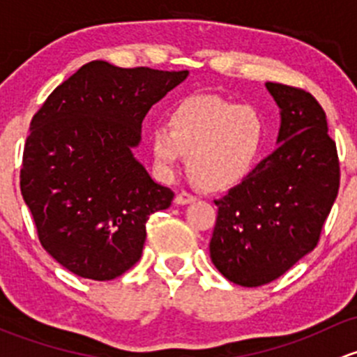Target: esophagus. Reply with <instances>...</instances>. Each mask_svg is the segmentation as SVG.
I'll list each match as a JSON object with an SVG mask.
<instances>
[{"instance_id":"34e87169","label":"esophagus","mask_w":357,"mask_h":357,"mask_svg":"<svg viewBox=\"0 0 357 357\" xmlns=\"http://www.w3.org/2000/svg\"><path fill=\"white\" fill-rule=\"evenodd\" d=\"M197 200V197L193 195V193H190V192H185V190H183L181 193H178V195H176V199H174V202L178 205H186V204H192V202H195Z\"/></svg>"}]
</instances>
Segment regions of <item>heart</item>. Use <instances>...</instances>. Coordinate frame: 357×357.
I'll return each mask as SVG.
<instances>
[{"instance_id":"heart-1","label":"heart","mask_w":357,"mask_h":357,"mask_svg":"<svg viewBox=\"0 0 357 357\" xmlns=\"http://www.w3.org/2000/svg\"><path fill=\"white\" fill-rule=\"evenodd\" d=\"M264 143V121L254 107L219 96L197 95L174 105L167 126L149 132V152L164 178L176 172L183 153L192 178L205 188L236 185L250 172Z\"/></svg>"}]
</instances>
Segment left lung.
<instances>
[{
    "label": "left lung",
    "instance_id": "obj_1",
    "mask_svg": "<svg viewBox=\"0 0 357 357\" xmlns=\"http://www.w3.org/2000/svg\"><path fill=\"white\" fill-rule=\"evenodd\" d=\"M282 109V145L215 200L211 259L225 278L261 287L280 278L319 242L340 186L337 145L311 93L266 82Z\"/></svg>",
    "mask_w": 357,
    "mask_h": 357
}]
</instances>
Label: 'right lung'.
<instances>
[{
    "label": "right lung",
    "mask_w": 357,
    "mask_h": 357,
    "mask_svg": "<svg viewBox=\"0 0 357 357\" xmlns=\"http://www.w3.org/2000/svg\"><path fill=\"white\" fill-rule=\"evenodd\" d=\"M186 75L95 60L32 117L20 192L41 245L74 275L107 282L142 257L146 221L174 192L157 185L131 150L150 107Z\"/></svg>",
    "instance_id": "obj_1"
}]
</instances>
